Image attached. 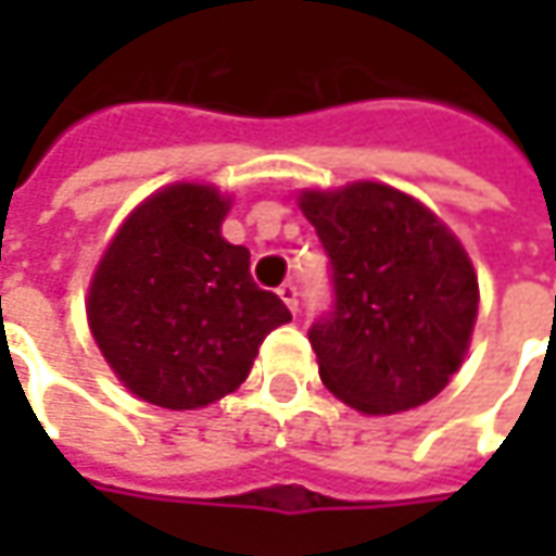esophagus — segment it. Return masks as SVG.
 Returning a JSON list of instances; mask_svg holds the SVG:
<instances>
[{
  "mask_svg": "<svg viewBox=\"0 0 556 556\" xmlns=\"http://www.w3.org/2000/svg\"><path fill=\"white\" fill-rule=\"evenodd\" d=\"M278 296L288 303L290 312H296V306H300V300H296V285H290V281L288 285H281V288H278Z\"/></svg>",
  "mask_w": 556,
  "mask_h": 556,
  "instance_id": "esophagus-1",
  "label": "esophagus"
}]
</instances>
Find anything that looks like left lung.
I'll return each instance as SVG.
<instances>
[{
	"label": "left lung",
	"instance_id": "left-lung-1",
	"mask_svg": "<svg viewBox=\"0 0 556 556\" xmlns=\"http://www.w3.org/2000/svg\"><path fill=\"white\" fill-rule=\"evenodd\" d=\"M300 210L331 260L333 306L309 328L321 383L365 415L430 402L460 368L480 306L458 238L380 182L303 191Z\"/></svg>",
	"mask_w": 556,
	"mask_h": 556
}]
</instances>
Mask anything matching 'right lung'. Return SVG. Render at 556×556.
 Segmentation results:
<instances>
[{
	"mask_svg": "<svg viewBox=\"0 0 556 556\" xmlns=\"http://www.w3.org/2000/svg\"><path fill=\"white\" fill-rule=\"evenodd\" d=\"M231 201L179 182L119 225L89 285V328L123 387L191 412L235 393L288 306L250 278V250L228 244Z\"/></svg>",
	"mask_w": 556,
	"mask_h": 556,
	"instance_id": "obj_1",
	"label": "right lung"
}]
</instances>
